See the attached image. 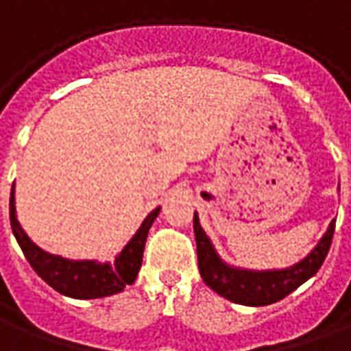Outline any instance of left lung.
Wrapping results in <instances>:
<instances>
[{
    "label": "left lung",
    "instance_id": "obj_1",
    "mask_svg": "<svg viewBox=\"0 0 351 351\" xmlns=\"http://www.w3.org/2000/svg\"><path fill=\"white\" fill-rule=\"evenodd\" d=\"M193 233L197 243L199 272L206 286L231 302L246 306H265L287 297L319 271L331 248L335 220L329 223V229L325 231L322 241L306 258L278 271H248L226 263L216 254L210 239L201 228L197 213L193 214Z\"/></svg>",
    "mask_w": 351,
    "mask_h": 351
}]
</instances>
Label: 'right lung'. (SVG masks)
Returning a JSON list of instances; mask_svg holds the SVG:
<instances>
[{
  "label": "right lung",
  "mask_w": 351,
  "mask_h": 351,
  "mask_svg": "<svg viewBox=\"0 0 351 351\" xmlns=\"http://www.w3.org/2000/svg\"><path fill=\"white\" fill-rule=\"evenodd\" d=\"M160 214V206L148 214L145 221L141 223L137 233L133 235L130 243L123 246V250L116 256L110 263L99 261H75L65 259L62 256H54L49 252L41 250L16 220V206H14V186L11 190L9 201V218H11L12 233L16 237V243L24 252V256L34 267V271L41 276L50 287H54L58 293L67 295L73 299H99L108 295L120 293L123 287L135 282L143 263V252H145L148 229L152 228L154 220Z\"/></svg>",
  "instance_id": "obj_1"
}]
</instances>
